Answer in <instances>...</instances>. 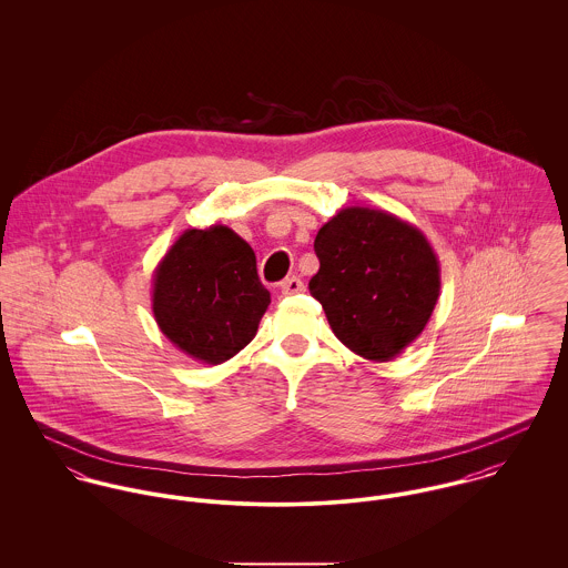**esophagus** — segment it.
<instances>
[{
  "instance_id": "esophagus-1",
  "label": "esophagus",
  "mask_w": 568,
  "mask_h": 568,
  "mask_svg": "<svg viewBox=\"0 0 568 568\" xmlns=\"http://www.w3.org/2000/svg\"><path fill=\"white\" fill-rule=\"evenodd\" d=\"M280 288H282V295H297V293H302L304 291V282L300 280V277H286L282 284H280Z\"/></svg>"
}]
</instances>
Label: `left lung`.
<instances>
[{"label":"left lung","mask_w":568,"mask_h":568,"mask_svg":"<svg viewBox=\"0 0 568 568\" xmlns=\"http://www.w3.org/2000/svg\"><path fill=\"white\" fill-rule=\"evenodd\" d=\"M311 295L334 336L354 354L396 358L428 324L439 297V260L426 236L372 207H343L315 239Z\"/></svg>","instance_id":"obj_1"}]
</instances>
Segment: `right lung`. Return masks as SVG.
Instances as JSON below:
<instances>
[{
  "label": "right lung",
  "instance_id": "1",
  "mask_svg": "<svg viewBox=\"0 0 568 568\" xmlns=\"http://www.w3.org/2000/svg\"><path fill=\"white\" fill-rule=\"evenodd\" d=\"M268 304L253 248L225 225L185 230L153 275L160 329L205 365H221L248 345Z\"/></svg>",
  "mask_w": 568,
  "mask_h": 568
}]
</instances>
